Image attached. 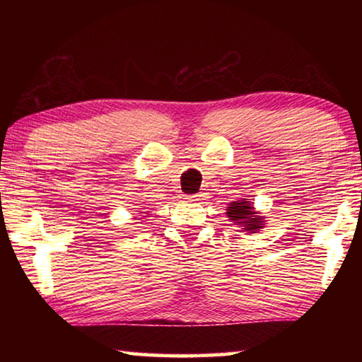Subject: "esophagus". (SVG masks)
I'll return each instance as SVG.
<instances>
[{
  "mask_svg": "<svg viewBox=\"0 0 362 362\" xmlns=\"http://www.w3.org/2000/svg\"><path fill=\"white\" fill-rule=\"evenodd\" d=\"M188 199L193 201V203H203V201L206 199V193H204V192H199L198 194L188 196Z\"/></svg>",
  "mask_w": 362,
  "mask_h": 362,
  "instance_id": "obj_1",
  "label": "esophagus"
}]
</instances>
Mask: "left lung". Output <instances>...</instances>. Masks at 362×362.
I'll use <instances>...</instances> for the list:
<instances>
[{
	"label": "left lung",
	"mask_w": 362,
	"mask_h": 362,
	"mask_svg": "<svg viewBox=\"0 0 362 362\" xmlns=\"http://www.w3.org/2000/svg\"><path fill=\"white\" fill-rule=\"evenodd\" d=\"M226 217L233 222V225H240L243 231L247 233L260 231L267 222L265 217L255 211V207L250 201H247V198L231 201L226 207Z\"/></svg>",
	"instance_id": "8db88e82"
}]
</instances>
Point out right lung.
Segmentation results:
<instances>
[{
  "instance_id": "add662e5",
  "label": "right lung",
  "mask_w": 362,
  "mask_h": 362,
  "mask_svg": "<svg viewBox=\"0 0 362 362\" xmlns=\"http://www.w3.org/2000/svg\"><path fill=\"white\" fill-rule=\"evenodd\" d=\"M144 214H146V212H144Z\"/></svg>"
}]
</instances>
